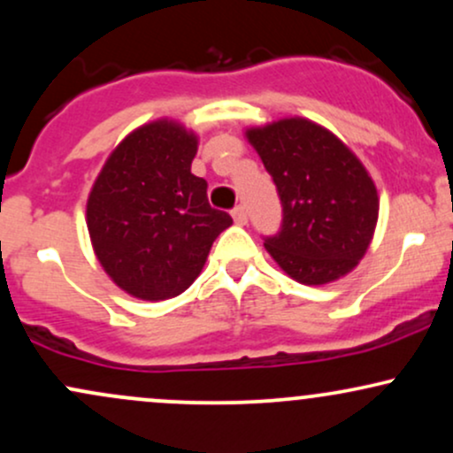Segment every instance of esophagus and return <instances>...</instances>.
Segmentation results:
<instances>
[{
    "mask_svg": "<svg viewBox=\"0 0 453 453\" xmlns=\"http://www.w3.org/2000/svg\"><path fill=\"white\" fill-rule=\"evenodd\" d=\"M232 217H234V221L238 223V226H244V223H247V219H249L247 209H244V206H236V209L232 211Z\"/></svg>",
    "mask_w": 453,
    "mask_h": 453,
    "instance_id": "obj_1",
    "label": "esophagus"
}]
</instances>
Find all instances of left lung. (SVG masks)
Returning <instances> with one entry per match:
<instances>
[{"label": "left lung", "mask_w": 453, "mask_h": 453, "mask_svg": "<svg viewBox=\"0 0 453 453\" xmlns=\"http://www.w3.org/2000/svg\"><path fill=\"white\" fill-rule=\"evenodd\" d=\"M277 185L283 223L264 247L303 285H326L357 266L375 234L377 187L342 140L303 117L247 129Z\"/></svg>", "instance_id": "8db88e82"}]
</instances>
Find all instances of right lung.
<instances>
[{
	"mask_svg": "<svg viewBox=\"0 0 453 453\" xmlns=\"http://www.w3.org/2000/svg\"><path fill=\"white\" fill-rule=\"evenodd\" d=\"M197 136L170 119L119 142L87 200V227L102 268L140 300L183 294L204 268L227 212L212 209L206 180L191 174Z\"/></svg>",
	"mask_w": 453,
	"mask_h": 453,
	"instance_id": "right-lung-1",
	"label": "right lung"
}]
</instances>
